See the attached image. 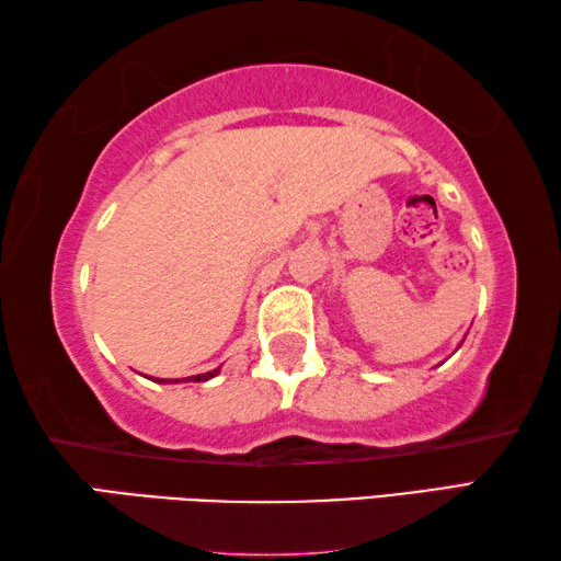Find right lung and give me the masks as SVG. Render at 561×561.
<instances>
[{
    "label": "right lung",
    "instance_id": "1",
    "mask_svg": "<svg viewBox=\"0 0 561 561\" xmlns=\"http://www.w3.org/2000/svg\"><path fill=\"white\" fill-rule=\"evenodd\" d=\"M217 374H220V368H215V371H207V374H197V376H190V378H183V381H207V378H215ZM158 383H178V378H158Z\"/></svg>",
    "mask_w": 561,
    "mask_h": 561
}]
</instances>
